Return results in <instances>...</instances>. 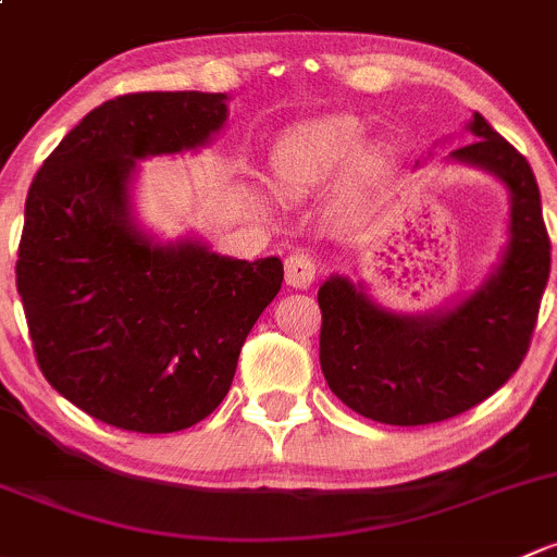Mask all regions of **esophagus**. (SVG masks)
<instances>
[{
    "mask_svg": "<svg viewBox=\"0 0 557 557\" xmlns=\"http://www.w3.org/2000/svg\"><path fill=\"white\" fill-rule=\"evenodd\" d=\"M284 276L286 284L295 286V289H308L313 284V278H317V265H313V260L308 255L295 251V255L286 257Z\"/></svg>",
    "mask_w": 557,
    "mask_h": 557,
    "instance_id": "34e87169",
    "label": "esophagus"
}]
</instances>
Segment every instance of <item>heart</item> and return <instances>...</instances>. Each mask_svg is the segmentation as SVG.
Listing matches in <instances>:
<instances>
[{"label":"heart","mask_w":557,"mask_h":557,"mask_svg":"<svg viewBox=\"0 0 557 557\" xmlns=\"http://www.w3.org/2000/svg\"><path fill=\"white\" fill-rule=\"evenodd\" d=\"M367 128L351 114L313 120L284 134L273 147V176L289 195H300L335 180L362 150Z\"/></svg>","instance_id":"heart-1"}]
</instances>
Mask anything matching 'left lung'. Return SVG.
<instances>
[{
  "mask_svg": "<svg viewBox=\"0 0 557 557\" xmlns=\"http://www.w3.org/2000/svg\"><path fill=\"white\" fill-rule=\"evenodd\" d=\"M474 141L450 152L509 190L502 262L453 308L405 317L367 297L362 284L330 276L319 286V362L332 394L359 416L392 426L448 421L488 399L529 351L549 278V236L529 160L480 112Z\"/></svg>",
  "mask_w": 557,
  "mask_h": 557,
  "instance_id": "left-lung-1",
  "label": "left lung"
}]
</instances>
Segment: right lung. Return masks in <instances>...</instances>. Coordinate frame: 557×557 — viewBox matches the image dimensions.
I'll list each match as a JSON object with an SVG mask.
<instances>
[{"label": "right lung", "mask_w": 557, "mask_h": 557, "mask_svg": "<svg viewBox=\"0 0 557 557\" xmlns=\"http://www.w3.org/2000/svg\"><path fill=\"white\" fill-rule=\"evenodd\" d=\"M225 94H128L85 114L34 176L15 284L50 386L109 426L182 432L231 392L284 281L278 257L160 244L134 222L136 160L209 145Z\"/></svg>", "instance_id": "right-lung-1"}]
</instances>
